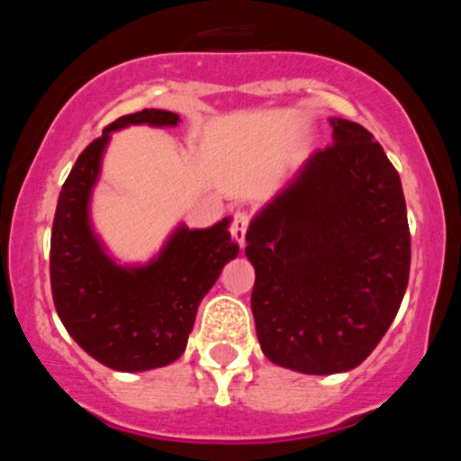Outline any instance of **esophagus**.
Segmentation results:
<instances>
[{"label": "esophagus", "instance_id": "obj_1", "mask_svg": "<svg viewBox=\"0 0 461 461\" xmlns=\"http://www.w3.org/2000/svg\"><path fill=\"white\" fill-rule=\"evenodd\" d=\"M247 228H249V214L247 212H235L233 214V240L238 242V247L242 249L247 244Z\"/></svg>", "mask_w": 461, "mask_h": 461}]
</instances>
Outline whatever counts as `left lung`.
Returning <instances> with one entry per match:
<instances>
[{
    "instance_id": "1",
    "label": "left lung",
    "mask_w": 461,
    "mask_h": 461,
    "mask_svg": "<svg viewBox=\"0 0 461 461\" xmlns=\"http://www.w3.org/2000/svg\"><path fill=\"white\" fill-rule=\"evenodd\" d=\"M313 152L256 212L247 258L267 360L300 374L351 372L388 332L409 284L402 180L372 133L330 117Z\"/></svg>"
}]
</instances>
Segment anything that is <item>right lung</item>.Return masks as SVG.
Instances as JSON below:
<instances>
[{"mask_svg":"<svg viewBox=\"0 0 461 461\" xmlns=\"http://www.w3.org/2000/svg\"><path fill=\"white\" fill-rule=\"evenodd\" d=\"M177 122L175 113L149 108L108 124L80 154L57 201L50 240L57 313L76 344L115 372H148L177 360L198 304L240 251L228 233L230 217L210 228L177 223L148 263H120L94 230L89 205L113 133Z\"/></svg>","mask_w":461,"mask_h":461,"instance_id":"1","label":"right lung"}]
</instances>
